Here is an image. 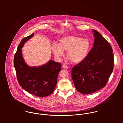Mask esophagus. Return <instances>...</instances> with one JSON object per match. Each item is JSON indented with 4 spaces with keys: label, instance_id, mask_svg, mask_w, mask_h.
<instances>
[{
    "label": "esophagus",
    "instance_id": "obj_1",
    "mask_svg": "<svg viewBox=\"0 0 123 123\" xmlns=\"http://www.w3.org/2000/svg\"><path fill=\"white\" fill-rule=\"evenodd\" d=\"M62 68H64V69H66L69 68L68 66L67 65H65V64H63V65H62Z\"/></svg>",
    "mask_w": 123,
    "mask_h": 123
}]
</instances>
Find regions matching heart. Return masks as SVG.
Wrapping results in <instances>:
<instances>
[{
	"mask_svg": "<svg viewBox=\"0 0 123 123\" xmlns=\"http://www.w3.org/2000/svg\"><path fill=\"white\" fill-rule=\"evenodd\" d=\"M91 48L89 40L75 35H68L61 38L59 44L54 43L51 50L55 57L61 59L64 56V51H67V56L74 63H80L88 56Z\"/></svg>",
	"mask_w": 123,
	"mask_h": 123,
	"instance_id": "heart-1",
	"label": "heart"
}]
</instances>
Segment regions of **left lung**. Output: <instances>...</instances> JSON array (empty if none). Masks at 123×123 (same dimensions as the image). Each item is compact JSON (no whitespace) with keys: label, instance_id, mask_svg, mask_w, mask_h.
<instances>
[{"label":"left lung","instance_id":"obj_1","mask_svg":"<svg viewBox=\"0 0 123 123\" xmlns=\"http://www.w3.org/2000/svg\"><path fill=\"white\" fill-rule=\"evenodd\" d=\"M94 43L87 58L74 66L71 77L76 89L83 94L104 88L113 70L114 55L109 43L93 29Z\"/></svg>","mask_w":123,"mask_h":123}]
</instances>
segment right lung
I'll use <instances>...</instances> for the list:
<instances>
[{
	"mask_svg": "<svg viewBox=\"0 0 123 123\" xmlns=\"http://www.w3.org/2000/svg\"><path fill=\"white\" fill-rule=\"evenodd\" d=\"M34 33L24 38L18 46L14 64L20 86L29 93L42 97L50 95L56 87L58 75L62 70L61 64L52 60L39 67H30L23 58L22 48Z\"/></svg>",
	"mask_w": 123,
	"mask_h": 123,
	"instance_id": "obj_1",
	"label": "right lung"
}]
</instances>
